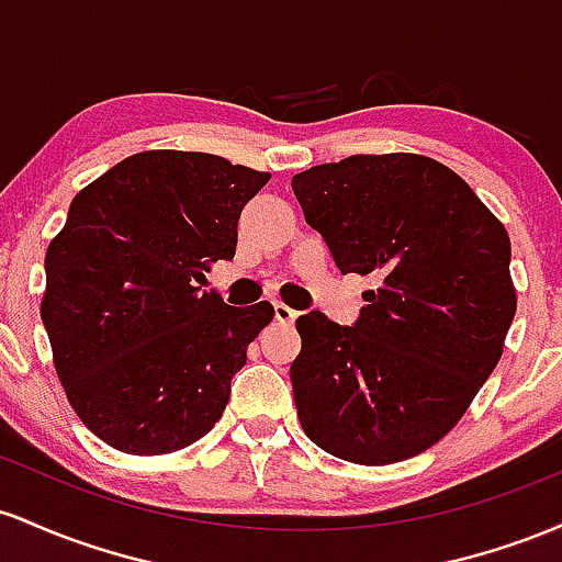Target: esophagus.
I'll return each mask as SVG.
<instances>
[{
	"label": "esophagus",
	"instance_id": "obj_1",
	"mask_svg": "<svg viewBox=\"0 0 562 562\" xmlns=\"http://www.w3.org/2000/svg\"><path fill=\"white\" fill-rule=\"evenodd\" d=\"M273 315H276V321H279V324H294L300 313L292 311V307H289V305H283V302H276Z\"/></svg>",
	"mask_w": 562,
	"mask_h": 562
}]
</instances>
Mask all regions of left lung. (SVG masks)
<instances>
[{
    "label": "left lung",
    "mask_w": 562,
    "mask_h": 562,
    "mask_svg": "<svg viewBox=\"0 0 562 562\" xmlns=\"http://www.w3.org/2000/svg\"><path fill=\"white\" fill-rule=\"evenodd\" d=\"M342 273L376 289L356 326L300 315L292 387L302 430L352 464L412 459L453 430L518 311L509 236L446 164L358 154L292 178Z\"/></svg>",
    "instance_id": "8db88e82"
}]
</instances>
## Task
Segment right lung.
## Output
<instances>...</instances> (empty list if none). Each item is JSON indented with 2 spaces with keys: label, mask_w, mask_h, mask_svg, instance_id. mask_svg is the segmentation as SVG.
I'll return each mask as SVG.
<instances>
[{
  "label": "right lung",
  "mask_w": 562,
  "mask_h": 562,
  "mask_svg": "<svg viewBox=\"0 0 562 562\" xmlns=\"http://www.w3.org/2000/svg\"><path fill=\"white\" fill-rule=\"evenodd\" d=\"M268 180L214 154L143 150L74 196L44 257L42 321L68 403L111 449L172 453L223 417L273 305H225L199 281L233 260Z\"/></svg>",
  "instance_id": "right-lung-1"
}]
</instances>
